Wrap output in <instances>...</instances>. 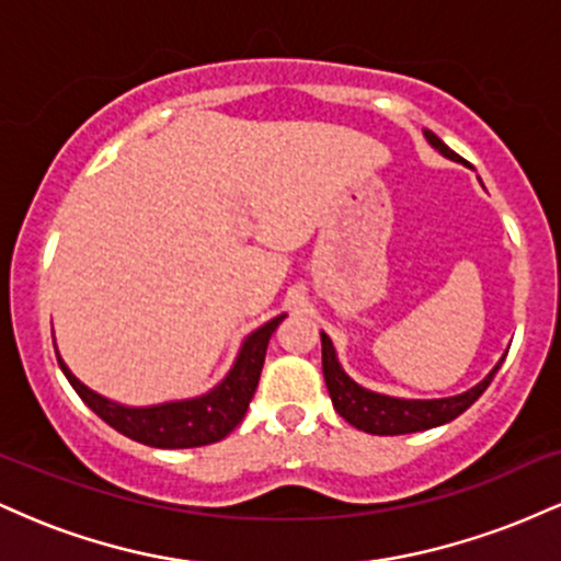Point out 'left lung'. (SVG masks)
<instances>
[{
  "instance_id": "1",
  "label": "left lung",
  "mask_w": 561,
  "mask_h": 561,
  "mask_svg": "<svg viewBox=\"0 0 561 561\" xmlns=\"http://www.w3.org/2000/svg\"><path fill=\"white\" fill-rule=\"evenodd\" d=\"M430 145L435 147L440 156L450 160H459L454 150L435 137L433 131H424ZM504 358L493 366L491 375H488L482 382L469 388L461 396L450 398H433V401H416V398H392L382 396V392L366 390L358 382H353L351 377L345 375V369L337 362V353H334L332 340L321 332V366H324V382L327 390H330L332 405L340 416L347 424H353L356 430H364V433L371 435H405V433H422V430L440 427L450 420H456L459 414L472 405L478 398L485 392L495 371L501 369Z\"/></svg>"
}]
</instances>
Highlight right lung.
Returning a JSON list of instances; mask_svg holds the SVG:
<instances>
[{
	"label": "right lung",
	"mask_w": 561,
	"mask_h": 561,
	"mask_svg": "<svg viewBox=\"0 0 561 561\" xmlns=\"http://www.w3.org/2000/svg\"><path fill=\"white\" fill-rule=\"evenodd\" d=\"M287 313L276 317L259 327L253 334L244 337L237 353V362L229 375L216 385L214 390L203 392L197 398H184V401H169L158 405H124L115 403L100 392L89 390L66 362L57 353L62 375L79 392L81 401L100 416L102 422L111 424L121 435L131 440L145 443L152 448H197L208 443L224 440L237 424L242 422L244 411L253 401L255 388H259L263 362H266V347L276 327L282 324Z\"/></svg>",
	"instance_id": "obj_1"
}]
</instances>
